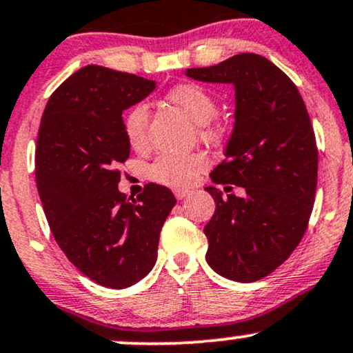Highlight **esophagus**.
Here are the masks:
<instances>
[{
    "label": "esophagus",
    "mask_w": 353,
    "mask_h": 353,
    "mask_svg": "<svg viewBox=\"0 0 353 353\" xmlns=\"http://www.w3.org/2000/svg\"><path fill=\"white\" fill-rule=\"evenodd\" d=\"M172 192H174V195H176L177 201H182V199L188 197L189 195V190H184V189H172Z\"/></svg>",
    "instance_id": "esophagus-1"
}]
</instances>
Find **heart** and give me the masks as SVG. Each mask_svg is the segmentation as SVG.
I'll list each match as a JSON object with an SVG mask.
<instances>
[{
  "label": "heart",
  "mask_w": 353,
  "mask_h": 353,
  "mask_svg": "<svg viewBox=\"0 0 353 353\" xmlns=\"http://www.w3.org/2000/svg\"><path fill=\"white\" fill-rule=\"evenodd\" d=\"M168 100L177 105L194 123L202 141L214 143L220 136V128L212 118L217 114V103L205 88L195 83H182L168 93ZM148 121L150 110L139 101L126 112L123 118L126 141L133 150H143L148 144ZM209 168V159L203 152L192 154H161L148 168V177L168 188H189Z\"/></svg>",
  "instance_id": "heart-1"
}]
</instances>
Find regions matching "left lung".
<instances>
[{
  "instance_id": "left-lung-1",
  "label": "left lung",
  "mask_w": 353,
  "mask_h": 353,
  "mask_svg": "<svg viewBox=\"0 0 353 353\" xmlns=\"http://www.w3.org/2000/svg\"><path fill=\"white\" fill-rule=\"evenodd\" d=\"M202 82L235 85V126L215 184L243 188L222 197L207 188L215 212L203 233L207 263L232 281L253 283L290 258L307 228L317 188V144L294 82L258 54H236L188 69ZM233 189V188H227Z\"/></svg>"
}]
</instances>
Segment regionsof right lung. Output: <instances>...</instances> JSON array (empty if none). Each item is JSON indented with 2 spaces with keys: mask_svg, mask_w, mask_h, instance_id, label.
<instances>
[{
  "mask_svg": "<svg viewBox=\"0 0 353 353\" xmlns=\"http://www.w3.org/2000/svg\"><path fill=\"white\" fill-rule=\"evenodd\" d=\"M152 88V80L87 65L55 88L37 133L36 182L50 232L75 268L113 290L150 273L176 205L152 182L131 201L118 190V165L130 156L121 113Z\"/></svg>",
  "mask_w": 353,
  "mask_h": 353,
  "instance_id": "1",
  "label": "right lung"
}]
</instances>
